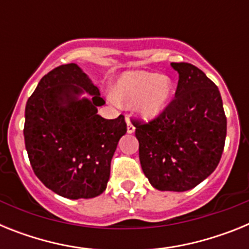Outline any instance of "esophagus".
Returning <instances> with one entry per match:
<instances>
[{
    "label": "esophagus",
    "instance_id": "1",
    "mask_svg": "<svg viewBox=\"0 0 249 249\" xmlns=\"http://www.w3.org/2000/svg\"><path fill=\"white\" fill-rule=\"evenodd\" d=\"M126 122H127V132H128V133H133L136 129V127L133 126V123L131 122V120H129L128 116L126 117Z\"/></svg>",
    "mask_w": 249,
    "mask_h": 249
}]
</instances>
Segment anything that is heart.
I'll list each match as a JSON object with an SVG mask.
<instances>
[{
    "mask_svg": "<svg viewBox=\"0 0 249 249\" xmlns=\"http://www.w3.org/2000/svg\"><path fill=\"white\" fill-rule=\"evenodd\" d=\"M173 83L155 72H127L118 80L114 96L127 106H136L138 113L152 118L166 108L172 96Z\"/></svg>",
    "mask_w": 249,
    "mask_h": 249,
    "instance_id": "heart-1",
    "label": "heart"
}]
</instances>
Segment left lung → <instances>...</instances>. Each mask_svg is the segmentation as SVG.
Returning <instances> with one entry per match:
<instances>
[{
	"label": "left lung",
	"instance_id": "1",
	"mask_svg": "<svg viewBox=\"0 0 249 249\" xmlns=\"http://www.w3.org/2000/svg\"><path fill=\"white\" fill-rule=\"evenodd\" d=\"M179 74L175 98L149 122L132 120L140 160L160 191L184 192L217 168L227 135L218 87L198 67L172 62Z\"/></svg>",
	"mask_w": 249,
	"mask_h": 249
}]
</instances>
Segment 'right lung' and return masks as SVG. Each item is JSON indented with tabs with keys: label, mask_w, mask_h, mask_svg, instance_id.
Returning a JSON list of instances; mask_svg holds the SVG:
<instances>
[{
	"label": "right lung",
	"mask_w": 249,
	"mask_h": 249,
	"mask_svg": "<svg viewBox=\"0 0 249 249\" xmlns=\"http://www.w3.org/2000/svg\"><path fill=\"white\" fill-rule=\"evenodd\" d=\"M83 91L89 99H80ZM100 89L76 63L42 77L27 101L25 144L35 175L65 198H93L107 187L111 160L126 135L124 116L105 120Z\"/></svg>",
	"instance_id": "add662e5"
}]
</instances>
